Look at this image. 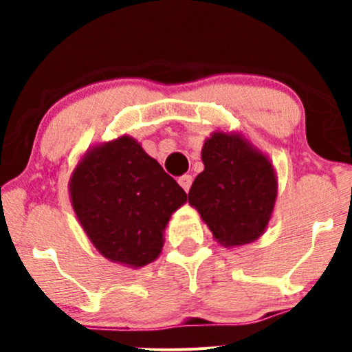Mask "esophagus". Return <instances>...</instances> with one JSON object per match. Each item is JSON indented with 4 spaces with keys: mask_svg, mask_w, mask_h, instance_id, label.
Here are the masks:
<instances>
[{
    "mask_svg": "<svg viewBox=\"0 0 352 352\" xmlns=\"http://www.w3.org/2000/svg\"><path fill=\"white\" fill-rule=\"evenodd\" d=\"M192 182H193V177L192 175H182L179 179V184L180 187L185 190V192H188L190 187H192Z\"/></svg>",
    "mask_w": 352,
    "mask_h": 352,
    "instance_id": "1",
    "label": "esophagus"
}]
</instances>
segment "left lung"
<instances>
[{
    "mask_svg": "<svg viewBox=\"0 0 352 352\" xmlns=\"http://www.w3.org/2000/svg\"><path fill=\"white\" fill-rule=\"evenodd\" d=\"M201 160L205 168L193 180L188 204L218 243L240 246L263 235L278 195L268 157L243 135L217 131L205 140Z\"/></svg>",
    "mask_w": 352,
    "mask_h": 352,
    "instance_id": "1",
    "label": "left lung"
}]
</instances>
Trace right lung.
Listing matches in <instances>:
<instances>
[{"mask_svg":"<svg viewBox=\"0 0 352 352\" xmlns=\"http://www.w3.org/2000/svg\"><path fill=\"white\" fill-rule=\"evenodd\" d=\"M71 204L89 240L107 260L140 268L159 258L184 188L129 135L89 148L69 180Z\"/></svg>","mask_w":352,"mask_h":352,"instance_id":"add662e5","label":"right lung"}]
</instances>
